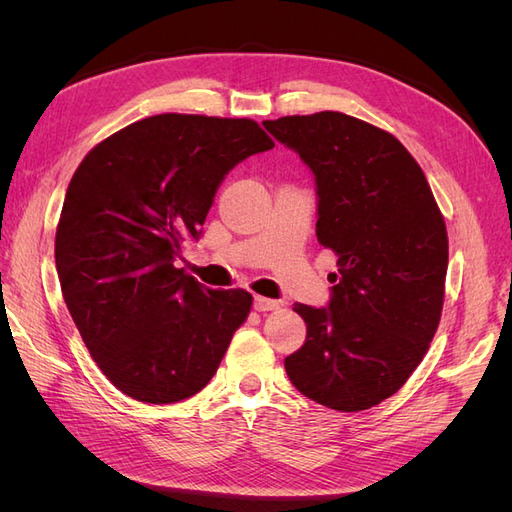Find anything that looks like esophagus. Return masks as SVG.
Listing matches in <instances>:
<instances>
[{
    "label": "esophagus",
    "instance_id": "1",
    "mask_svg": "<svg viewBox=\"0 0 512 512\" xmlns=\"http://www.w3.org/2000/svg\"><path fill=\"white\" fill-rule=\"evenodd\" d=\"M280 307V301L267 299V297H254V309L256 312H271V309Z\"/></svg>",
    "mask_w": 512,
    "mask_h": 512
}]
</instances>
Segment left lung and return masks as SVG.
I'll use <instances>...</instances> for the list:
<instances>
[{"label": "left lung", "mask_w": 512, "mask_h": 512, "mask_svg": "<svg viewBox=\"0 0 512 512\" xmlns=\"http://www.w3.org/2000/svg\"><path fill=\"white\" fill-rule=\"evenodd\" d=\"M316 177V237L337 256L329 307L297 303L305 344L284 359L305 397L339 412L406 384L438 331L448 237L425 173L397 138L322 111L262 121Z\"/></svg>", "instance_id": "1"}]
</instances>
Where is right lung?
Returning <instances> with one entry per match:
<instances>
[{
    "mask_svg": "<svg viewBox=\"0 0 512 512\" xmlns=\"http://www.w3.org/2000/svg\"><path fill=\"white\" fill-rule=\"evenodd\" d=\"M273 145L252 119L164 113L104 138L76 168L55 265L76 329L121 393L175 404L218 371L252 294L205 288L175 260L203 235L228 170Z\"/></svg>",
    "mask_w": 512,
    "mask_h": 512,
    "instance_id": "add662e5",
    "label": "right lung"
}]
</instances>
